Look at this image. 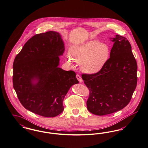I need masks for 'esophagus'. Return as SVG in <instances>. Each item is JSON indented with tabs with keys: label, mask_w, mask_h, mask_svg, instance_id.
Segmentation results:
<instances>
[{
	"label": "esophagus",
	"mask_w": 148,
	"mask_h": 148,
	"mask_svg": "<svg viewBox=\"0 0 148 148\" xmlns=\"http://www.w3.org/2000/svg\"><path fill=\"white\" fill-rule=\"evenodd\" d=\"M76 77H77V79L79 80V83H82V82H83V79H82V77H81V76H80L79 74H77Z\"/></svg>",
	"instance_id": "esophagus-1"
}]
</instances>
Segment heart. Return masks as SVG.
I'll use <instances>...</instances> for the list:
<instances>
[{
    "label": "heart",
    "mask_w": 148,
    "mask_h": 148,
    "mask_svg": "<svg viewBox=\"0 0 148 148\" xmlns=\"http://www.w3.org/2000/svg\"><path fill=\"white\" fill-rule=\"evenodd\" d=\"M71 57L66 56V62L73 66V60L81 64L82 71L88 74H95L106 65L111 55L110 47L105 43L91 41L72 47Z\"/></svg>",
    "instance_id": "1"
}]
</instances>
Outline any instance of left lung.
<instances>
[{"label": "left lung", "instance_id": "left-lung-1", "mask_svg": "<svg viewBox=\"0 0 148 148\" xmlns=\"http://www.w3.org/2000/svg\"><path fill=\"white\" fill-rule=\"evenodd\" d=\"M110 58L100 71L83 74L89 90L86 101L90 112L103 116L119 111L130 102L137 84V63L130 42L116 35Z\"/></svg>", "mask_w": 148, "mask_h": 148}]
</instances>
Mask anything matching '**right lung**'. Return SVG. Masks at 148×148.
<instances>
[{
    "label": "right lung",
    "mask_w": 148,
    "mask_h": 148,
    "mask_svg": "<svg viewBox=\"0 0 148 148\" xmlns=\"http://www.w3.org/2000/svg\"><path fill=\"white\" fill-rule=\"evenodd\" d=\"M64 46L59 33L48 31L30 38L13 63L12 83L18 99L32 112L54 117L64 110L69 89L79 83L74 71L58 67ZM38 82L35 84L33 79Z\"/></svg>",
    "instance_id": "right-lung-1"
}]
</instances>
